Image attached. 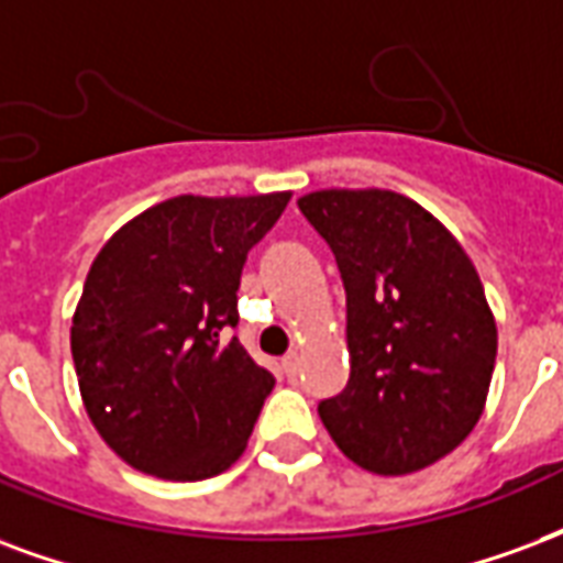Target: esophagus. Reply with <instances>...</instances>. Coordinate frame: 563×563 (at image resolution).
<instances>
[{
    "mask_svg": "<svg viewBox=\"0 0 563 563\" xmlns=\"http://www.w3.org/2000/svg\"><path fill=\"white\" fill-rule=\"evenodd\" d=\"M298 366H301V355H298V352L283 355V373H286V376H295V373H298Z\"/></svg>",
    "mask_w": 563,
    "mask_h": 563,
    "instance_id": "1",
    "label": "esophagus"
}]
</instances>
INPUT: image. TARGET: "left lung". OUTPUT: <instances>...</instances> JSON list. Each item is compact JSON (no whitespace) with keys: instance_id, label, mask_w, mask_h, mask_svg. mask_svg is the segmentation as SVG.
<instances>
[{"instance_id":"8db88e82","label":"left lung","mask_w":563,"mask_h":563,"mask_svg":"<svg viewBox=\"0 0 563 563\" xmlns=\"http://www.w3.org/2000/svg\"><path fill=\"white\" fill-rule=\"evenodd\" d=\"M301 214L345 289L349 385L319 402L336 448L373 474L427 468L468 439L498 331L483 283L427 208L394 190H316Z\"/></svg>"}]
</instances>
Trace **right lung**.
Instances as JSON below:
<instances>
[{
	"instance_id": "obj_1",
	"label": "right lung",
	"mask_w": 563,
	"mask_h": 563,
	"mask_svg": "<svg viewBox=\"0 0 563 563\" xmlns=\"http://www.w3.org/2000/svg\"><path fill=\"white\" fill-rule=\"evenodd\" d=\"M289 197H173L91 262L70 355L95 430L136 472L206 481L247 448L274 376L220 334L239 324L241 268Z\"/></svg>"
}]
</instances>
